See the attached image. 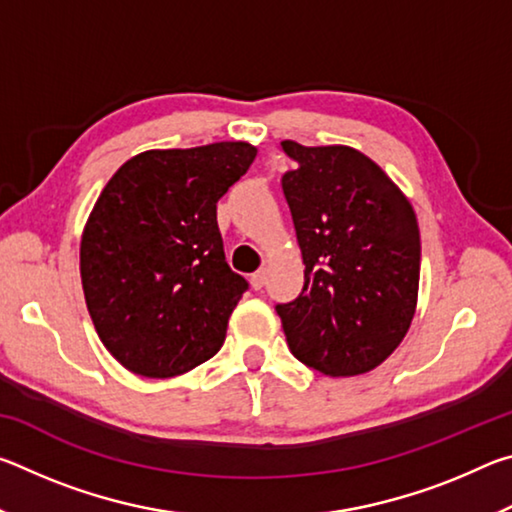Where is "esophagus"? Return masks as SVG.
<instances>
[{
  "instance_id": "34e87169",
  "label": "esophagus",
  "mask_w": 512,
  "mask_h": 512,
  "mask_svg": "<svg viewBox=\"0 0 512 512\" xmlns=\"http://www.w3.org/2000/svg\"><path fill=\"white\" fill-rule=\"evenodd\" d=\"M250 284H253L255 291H262L264 284H266V271L264 268H259L253 275H250Z\"/></svg>"
}]
</instances>
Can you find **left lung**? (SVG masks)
I'll list each match as a JSON object with an SVG mask.
<instances>
[{"label": "left lung", "instance_id": "1", "mask_svg": "<svg viewBox=\"0 0 512 512\" xmlns=\"http://www.w3.org/2000/svg\"><path fill=\"white\" fill-rule=\"evenodd\" d=\"M282 192L305 262L296 300L275 305L293 357L329 377L377 368L415 314L420 230L393 180L350 146L284 140Z\"/></svg>", "mask_w": 512, "mask_h": 512}]
</instances>
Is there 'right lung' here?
I'll use <instances>...</instances> for the list:
<instances>
[{"instance_id":"obj_1","label":"right lung","mask_w":512,"mask_h":512,"mask_svg":"<svg viewBox=\"0 0 512 512\" xmlns=\"http://www.w3.org/2000/svg\"><path fill=\"white\" fill-rule=\"evenodd\" d=\"M255 155L241 142L146 151L103 187L81 241L83 293L135 375H183L221 350L248 282L225 262L216 203Z\"/></svg>"}]
</instances>
